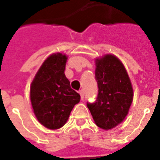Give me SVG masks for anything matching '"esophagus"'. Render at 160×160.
Instances as JSON below:
<instances>
[{
    "label": "esophagus",
    "instance_id": "esophagus-1",
    "mask_svg": "<svg viewBox=\"0 0 160 160\" xmlns=\"http://www.w3.org/2000/svg\"><path fill=\"white\" fill-rule=\"evenodd\" d=\"M80 98H81V100L84 99V92L82 90L80 91Z\"/></svg>",
    "mask_w": 160,
    "mask_h": 160
}]
</instances>
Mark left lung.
Listing matches in <instances>:
<instances>
[{"label":"left lung","instance_id":"8db88e82","mask_svg":"<svg viewBox=\"0 0 160 160\" xmlns=\"http://www.w3.org/2000/svg\"><path fill=\"white\" fill-rule=\"evenodd\" d=\"M95 79L98 87L97 99L87 103V107L97 126L111 129L128 113L133 101L130 80L123 64L113 55L96 60Z\"/></svg>","mask_w":160,"mask_h":160}]
</instances>
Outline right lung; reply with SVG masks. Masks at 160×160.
Segmentation results:
<instances>
[{"mask_svg":"<svg viewBox=\"0 0 160 160\" xmlns=\"http://www.w3.org/2000/svg\"><path fill=\"white\" fill-rule=\"evenodd\" d=\"M67 56L62 53L49 56L35 75L30 88L34 114L40 123L57 129L66 123L80 94L70 87L65 76Z\"/></svg>","mask_w":160,"mask_h":160,"instance_id":"1","label":"right lung"}]
</instances>
